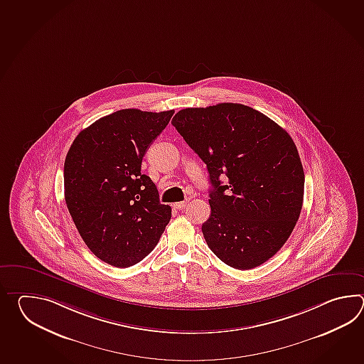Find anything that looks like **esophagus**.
Segmentation results:
<instances>
[{
    "label": "esophagus",
    "mask_w": 364,
    "mask_h": 364,
    "mask_svg": "<svg viewBox=\"0 0 364 364\" xmlns=\"http://www.w3.org/2000/svg\"><path fill=\"white\" fill-rule=\"evenodd\" d=\"M187 203H188V200L178 201V203H174L173 207L176 209H183L187 205Z\"/></svg>",
    "instance_id": "esophagus-1"
}]
</instances>
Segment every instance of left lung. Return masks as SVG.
Here are the masks:
<instances>
[{"instance_id":"left-lung-1","label":"left lung","mask_w":364,"mask_h":364,"mask_svg":"<svg viewBox=\"0 0 364 364\" xmlns=\"http://www.w3.org/2000/svg\"><path fill=\"white\" fill-rule=\"evenodd\" d=\"M171 124L208 169L210 216L201 232L212 252L243 271L269 260L302 210L304 173L291 136L232 102L182 109Z\"/></svg>"}]
</instances>
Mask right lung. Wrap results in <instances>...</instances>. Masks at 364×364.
Returning a JSON list of instances; mask_svg holds the SVG:
<instances>
[{"mask_svg": "<svg viewBox=\"0 0 364 364\" xmlns=\"http://www.w3.org/2000/svg\"><path fill=\"white\" fill-rule=\"evenodd\" d=\"M173 113L117 110L79 132L66 155L65 200L73 221L93 255L117 268L141 262L171 221V207L140 169Z\"/></svg>", "mask_w": 364, "mask_h": 364, "instance_id": "1", "label": "right lung"}]
</instances>
